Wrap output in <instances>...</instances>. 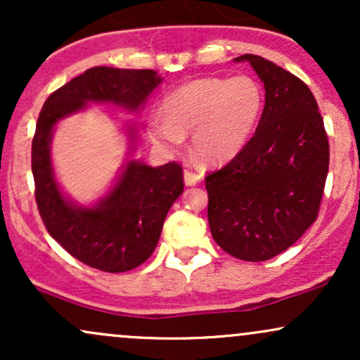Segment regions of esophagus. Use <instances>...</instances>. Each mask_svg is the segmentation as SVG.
<instances>
[{
    "label": "esophagus",
    "instance_id": "esophagus-1",
    "mask_svg": "<svg viewBox=\"0 0 360 360\" xmlns=\"http://www.w3.org/2000/svg\"><path fill=\"white\" fill-rule=\"evenodd\" d=\"M200 174H196V172L189 171V169H186L184 171V183L186 186H196L198 183H200Z\"/></svg>",
    "mask_w": 360,
    "mask_h": 360
}]
</instances>
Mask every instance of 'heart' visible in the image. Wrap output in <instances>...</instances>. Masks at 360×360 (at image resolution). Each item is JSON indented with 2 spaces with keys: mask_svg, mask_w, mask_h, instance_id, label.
I'll return each instance as SVG.
<instances>
[{
  "mask_svg": "<svg viewBox=\"0 0 360 360\" xmlns=\"http://www.w3.org/2000/svg\"><path fill=\"white\" fill-rule=\"evenodd\" d=\"M164 115H152L147 134L166 152L181 150L191 135L193 152L212 166L230 162L245 148L264 110V91L254 77H201L169 93Z\"/></svg>",
  "mask_w": 360,
  "mask_h": 360,
  "instance_id": "b5f03b06",
  "label": "heart"
}]
</instances>
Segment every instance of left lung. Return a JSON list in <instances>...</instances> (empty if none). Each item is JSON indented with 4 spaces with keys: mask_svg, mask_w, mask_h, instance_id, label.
Wrapping results in <instances>:
<instances>
[{
    "mask_svg": "<svg viewBox=\"0 0 360 360\" xmlns=\"http://www.w3.org/2000/svg\"><path fill=\"white\" fill-rule=\"evenodd\" d=\"M233 60L252 65L266 89V105L245 148L206 176L208 223L223 250L260 262L289 249L316 220L328 174V139L303 81L254 53Z\"/></svg>",
    "mask_w": 360,
    "mask_h": 360,
    "instance_id": "left-lung-1",
    "label": "left lung"
}]
</instances>
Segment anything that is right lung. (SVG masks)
<instances>
[{"mask_svg":"<svg viewBox=\"0 0 360 360\" xmlns=\"http://www.w3.org/2000/svg\"><path fill=\"white\" fill-rule=\"evenodd\" d=\"M164 81L152 69H117L98 65L53 91L37 122L32 142L35 200L45 229L72 257L105 272L135 269L150 257L164 220L184 191L183 169L169 162L152 167L134 159L137 130L123 123L128 139L127 162L105 196L79 205L62 191L52 162V137L60 120L106 103L139 113Z\"/></svg>","mask_w":360,"mask_h":360,"instance_id":"1","label":"right lung"}]
</instances>
